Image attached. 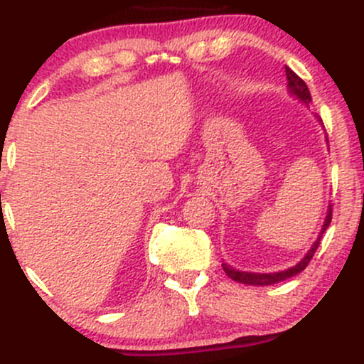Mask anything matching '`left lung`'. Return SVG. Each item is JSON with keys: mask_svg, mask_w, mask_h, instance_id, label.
I'll list each match as a JSON object with an SVG mask.
<instances>
[{"mask_svg": "<svg viewBox=\"0 0 364 364\" xmlns=\"http://www.w3.org/2000/svg\"><path fill=\"white\" fill-rule=\"evenodd\" d=\"M286 78H288V87H289V92L291 94L296 95L298 99H301L304 102H311V92H309L307 85H305L304 80L300 78V76L296 75V73L289 70L288 66H286ZM331 214H333V208L330 205V209H328V214H326V220H324V225H323V230H321L319 237H317V240L314 242V246L311 247V251L307 252V256H305L304 259H301L298 265L291 267V269L284 270V272H275V274H255V272H240V270H235L232 269L230 265H227V263H223V270L227 272V275L233 281L237 282H242V284H251V286H270V284H277V282L281 281H286V279L293 277V275L300 274L301 270L307 269V265L311 263L312 256L316 255L317 247H319L321 244V239H323V233L326 232V228L330 227L331 223Z\"/></svg>", "mask_w": 364, "mask_h": 364, "instance_id": "1", "label": "left lung"}]
</instances>
